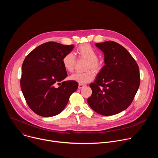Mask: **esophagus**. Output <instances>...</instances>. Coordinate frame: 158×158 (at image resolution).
Instances as JSON below:
<instances>
[{
    "label": "esophagus",
    "instance_id": "esophagus-1",
    "mask_svg": "<svg viewBox=\"0 0 158 158\" xmlns=\"http://www.w3.org/2000/svg\"><path fill=\"white\" fill-rule=\"evenodd\" d=\"M85 85H84V84H79V86H78V88L79 89H82V87H84V86H85Z\"/></svg>",
    "mask_w": 158,
    "mask_h": 158
}]
</instances>
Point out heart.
<instances>
[{"label":"heart","mask_w":158,"mask_h":158,"mask_svg":"<svg viewBox=\"0 0 158 158\" xmlns=\"http://www.w3.org/2000/svg\"><path fill=\"white\" fill-rule=\"evenodd\" d=\"M76 54L79 58H82L87 60L85 69H91L94 72H98L102 67V63L98 59V52L89 44L81 45L76 51ZM62 65L64 69L71 73L74 71L76 64V57L72 53L65 54L62 59ZM94 77V74L91 71L85 73H76L71 76V79L79 84H85L91 82Z\"/></svg>","instance_id":"1"}]
</instances>
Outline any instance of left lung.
I'll use <instances>...</instances> for the list:
<instances>
[{"instance_id": "obj_1", "label": "left lung", "mask_w": 158, "mask_h": 158, "mask_svg": "<svg viewBox=\"0 0 158 158\" xmlns=\"http://www.w3.org/2000/svg\"><path fill=\"white\" fill-rule=\"evenodd\" d=\"M104 54L105 65L94 82L90 84L92 95L87 103L95 112L112 116L126 109L140 84L139 67L121 45L114 41L96 43Z\"/></svg>"}]
</instances>
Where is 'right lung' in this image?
<instances>
[{"instance_id":"add662e5","label":"right lung","mask_w":158,"mask_h":158,"mask_svg":"<svg viewBox=\"0 0 158 158\" xmlns=\"http://www.w3.org/2000/svg\"><path fill=\"white\" fill-rule=\"evenodd\" d=\"M74 47L48 42L35 48L25 58L20 87L27 104L35 114L42 117L59 114L77 90V82L63 81L67 74L62 59Z\"/></svg>"}]
</instances>
